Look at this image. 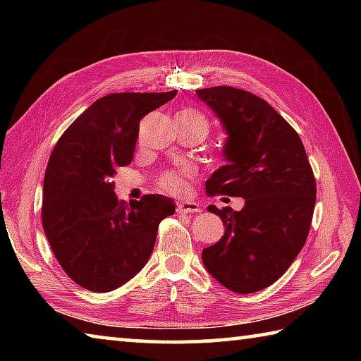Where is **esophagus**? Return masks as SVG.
<instances>
[{"label": "esophagus", "instance_id": "obj_1", "mask_svg": "<svg viewBox=\"0 0 361 361\" xmlns=\"http://www.w3.org/2000/svg\"><path fill=\"white\" fill-rule=\"evenodd\" d=\"M176 210L180 213H197L200 212V205L197 202H194V200H180V202L176 204Z\"/></svg>", "mask_w": 361, "mask_h": 361}]
</instances>
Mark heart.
<instances>
[{"label": "heart", "mask_w": 361, "mask_h": 361, "mask_svg": "<svg viewBox=\"0 0 361 361\" xmlns=\"http://www.w3.org/2000/svg\"><path fill=\"white\" fill-rule=\"evenodd\" d=\"M180 114H186V116H200L195 111H181ZM161 186L164 189H170V191H178V189L183 186V181H181V176L178 173H166L161 178Z\"/></svg>", "instance_id": "1"}]
</instances>
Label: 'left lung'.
<instances>
[{
	"label": "left lung",
	"mask_w": 361,
	"mask_h": 361,
	"mask_svg": "<svg viewBox=\"0 0 361 361\" xmlns=\"http://www.w3.org/2000/svg\"><path fill=\"white\" fill-rule=\"evenodd\" d=\"M195 94L226 132V166L205 191L245 199L240 212L209 205L224 235L202 250V262L226 288L248 295L277 282L302 250L315 207L314 172L296 130L266 100L229 85Z\"/></svg>",
	"instance_id": "obj_1"
}]
</instances>
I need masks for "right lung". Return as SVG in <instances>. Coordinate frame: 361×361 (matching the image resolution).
Segmentation results:
<instances>
[{"mask_svg": "<svg viewBox=\"0 0 361 361\" xmlns=\"http://www.w3.org/2000/svg\"><path fill=\"white\" fill-rule=\"evenodd\" d=\"M176 90L122 92L95 100L54 148L42 186V228L73 282L106 293L142 271L156 243L159 223L175 213L162 194L126 204L113 176L129 166L140 121L172 100Z\"/></svg>", "mask_w": 361, "mask_h": 361, "instance_id": "1", "label": "right lung"}]
</instances>
